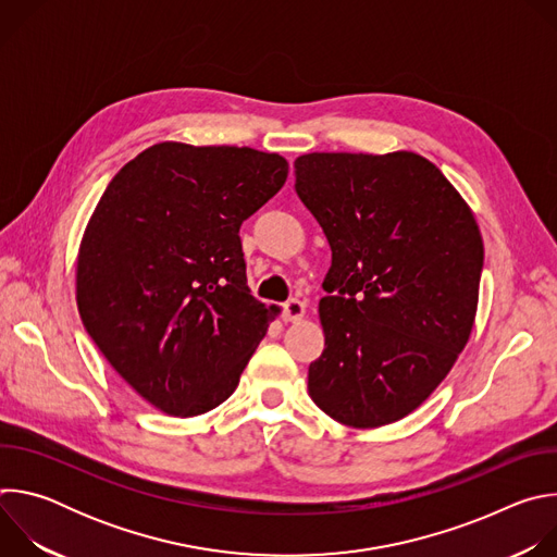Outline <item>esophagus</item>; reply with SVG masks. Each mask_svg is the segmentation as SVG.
I'll use <instances>...</instances> for the list:
<instances>
[{"mask_svg": "<svg viewBox=\"0 0 557 557\" xmlns=\"http://www.w3.org/2000/svg\"><path fill=\"white\" fill-rule=\"evenodd\" d=\"M304 314H306V306H304V301H299V299H288V301L284 304V308H282L284 322H299Z\"/></svg>", "mask_w": 557, "mask_h": 557, "instance_id": "34e87169", "label": "esophagus"}]
</instances>
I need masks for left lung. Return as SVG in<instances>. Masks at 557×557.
Segmentation results:
<instances>
[{
  "instance_id": "left-lung-1",
  "label": "left lung",
  "mask_w": 557,
  "mask_h": 557,
  "mask_svg": "<svg viewBox=\"0 0 557 557\" xmlns=\"http://www.w3.org/2000/svg\"><path fill=\"white\" fill-rule=\"evenodd\" d=\"M295 191L333 251L310 399L350 428L399 421L438 387L471 335L485 258L479 224L414 151L304 153Z\"/></svg>"
}]
</instances>
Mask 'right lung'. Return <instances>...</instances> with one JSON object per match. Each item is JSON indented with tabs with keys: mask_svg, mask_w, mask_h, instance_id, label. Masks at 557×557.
<instances>
[{
	"mask_svg": "<svg viewBox=\"0 0 557 557\" xmlns=\"http://www.w3.org/2000/svg\"><path fill=\"white\" fill-rule=\"evenodd\" d=\"M280 153L158 143L108 185L76 258V306L147 404L198 417L240 383L280 312L247 286L240 226L286 183Z\"/></svg>",
	"mask_w": 557,
	"mask_h": 557,
	"instance_id": "obj_1",
	"label": "right lung"
}]
</instances>
